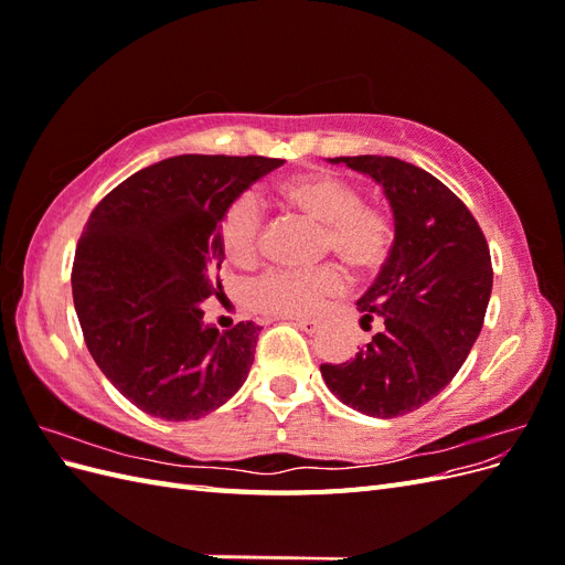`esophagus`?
<instances>
[{"mask_svg": "<svg viewBox=\"0 0 565 565\" xmlns=\"http://www.w3.org/2000/svg\"><path fill=\"white\" fill-rule=\"evenodd\" d=\"M295 324L306 334H316L322 328V320L320 318H295Z\"/></svg>", "mask_w": 565, "mask_h": 565, "instance_id": "esophagus-1", "label": "esophagus"}]
</instances>
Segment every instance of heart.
Here are the masks:
<instances>
[{"label":"heart","instance_id":"obj_1","mask_svg":"<svg viewBox=\"0 0 565 565\" xmlns=\"http://www.w3.org/2000/svg\"><path fill=\"white\" fill-rule=\"evenodd\" d=\"M276 198L289 212L322 226V249L332 252L355 273L380 268L391 249L393 224L386 212L361 202L351 183L328 172L287 177L276 185ZM264 214L252 195L237 198L221 221V247L237 266L256 262L262 249ZM344 289V278L334 266L311 273L268 270L249 287V303L256 311L280 318H306L318 313L324 301Z\"/></svg>","mask_w":565,"mask_h":565}]
</instances>
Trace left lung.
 I'll use <instances>...</instances> for the list:
<instances>
[{
  "label": "left lung",
  "mask_w": 565,
  "mask_h": 565,
  "mask_svg": "<svg viewBox=\"0 0 565 565\" xmlns=\"http://www.w3.org/2000/svg\"><path fill=\"white\" fill-rule=\"evenodd\" d=\"M384 188L393 245L367 292L361 324L380 320L351 361L320 365L334 396L358 413L391 419L446 388L481 334L492 292L486 235L448 185L398 158H328Z\"/></svg>",
  "instance_id": "1"
}]
</instances>
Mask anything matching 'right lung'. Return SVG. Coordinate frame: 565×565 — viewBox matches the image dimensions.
<instances>
[{
	"mask_svg": "<svg viewBox=\"0 0 565 565\" xmlns=\"http://www.w3.org/2000/svg\"><path fill=\"white\" fill-rule=\"evenodd\" d=\"M282 162L169 158L92 212L73 264L75 311L100 372L146 415L200 419L245 384L262 328L247 320L218 332L202 306L221 289V221Z\"/></svg>",
	"mask_w": 565,
	"mask_h": 565,
	"instance_id": "right-lung-1",
	"label": "right lung"
}]
</instances>
